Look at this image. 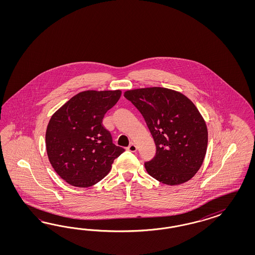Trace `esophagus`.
<instances>
[{
  "label": "esophagus",
  "mask_w": 255,
  "mask_h": 255,
  "mask_svg": "<svg viewBox=\"0 0 255 255\" xmlns=\"http://www.w3.org/2000/svg\"><path fill=\"white\" fill-rule=\"evenodd\" d=\"M127 148H128V150H130L131 152H135L136 149H137V147H136V146H135L133 143H131V145L127 147Z\"/></svg>",
  "instance_id": "34e87169"
}]
</instances>
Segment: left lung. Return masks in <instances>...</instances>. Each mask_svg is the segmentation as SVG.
<instances>
[{"instance_id": "8db88e82", "label": "left lung", "mask_w": 255, "mask_h": 255, "mask_svg": "<svg viewBox=\"0 0 255 255\" xmlns=\"http://www.w3.org/2000/svg\"><path fill=\"white\" fill-rule=\"evenodd\" d=\"M124 97L138 109L154 139L156 155L147 174L166 185H180L200 169L208 147V128L184 94L162 87L129 90Z\"/></svg>"}]
</instances>
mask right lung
<instances>
[{
    "label": "right lung",
    "mask_w": 255,
    "mask_h": 255,
    "mask_svg": "<svg viewBox=\"0 0 255 255\" xmlns=\"http://www.w3.org/2000/svg\"><path fill=\"white\" fill-rule=\"evenodd\" d=\"M121 95V90L81 92L50 118L46 131L47 157L55 172L70 185L96 184L124 152L102 125L105 114Z\"/></svg>",
    "instance_id": "add662e5"
}]
</instances>
